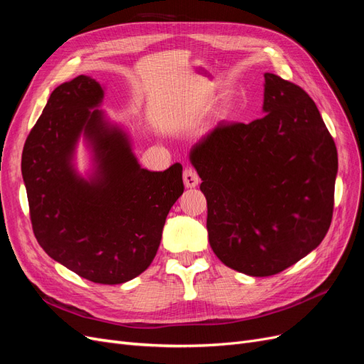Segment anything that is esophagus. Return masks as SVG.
I'll return each mask as SVG.
<instances>
[{
	"instance_id": "obj_1",
	"label": "esophagus",
	"mask_w": 364,
	"mask_h": 364,
	"mask_svg": "<svg viewBox=\"0 0 364 364\" xmlns=\"http://www.w3.org/2000/svg\"><path fill=\"white\" fill-rule=\"evenodd\" d=\"M199 182H200V178H199V174L196 173V170L185 168V171H183V183H185L186 188H194V186L199 185Z\"/></svg>"
}]
</instances>
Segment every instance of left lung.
<instances>
[{
    "mask_svg": "<svg viewBox=\"0 0 364 364\" xmlns=\"http://www.w3.org/2000/svg\"><path fill=\"white\" fill-rule=\"evenodd\" d=\"M264 117L220 123L190 161L206 197L217 258L249 277H270L314 250L333 218L337 149L301 86L264 74Z\"/></svg>",
    "mask_w": 364,
    "mask_h": 364,
    "instance_id": "8db88e82",
    "label": "left lung"
}]
</instances>
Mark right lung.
Segmentation results:
<instances>
[{
	"instance_id": "1",
	"label": "right lung",
	"mask_w": 364,
	"mask_h": 364,
	"mask_svg": "<svg viewBox=\"0 0 364 364\" xmlns=\"http://www.w3.org/2000/svg\"><path fill=\"white\" fill-rule=\"evenodd\" d=\"M103 97L87 75L58 86L27 136L21 170L41 247L79 277L112 285L150 266L183 182L181 164L141 168L127 132L98 109ZM80 137L93 159L86 178L73 165Z\"/></svg>"
}]
</instances>
